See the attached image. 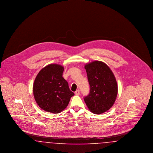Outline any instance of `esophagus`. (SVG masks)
<instances>
[{"mask_svg": "<svg viewBox=\"0 0 153 153\" xmlns=\"http://www.w3.org/2000/svg\"><path fill=\"white\" fill-rule=\"evenodd\" d=\"M75 94H76V95H80V90H79V89L77 90V91L75 92Z\"/></svg>", "mask_w": 153, "mask_h": 153, "instance_id": "34e87169", "label": "esophagus"}]
</instances>
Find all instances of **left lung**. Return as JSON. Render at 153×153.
Here are the masks:
<instances>
[{
  "label": "left lung",
  "mask_w": 153,
  "mask_h": 153,
  "mask_svg": "<svg viewBox=\"0 0 153 153\" xmlns=\"http://www.w3.org/2000/svg\"><path fill=\"white\" fill-rule=\"evenodd\" d=\"M85 69L90 92L84 98V101L92 113L102 114L109 110L116 100L117 85L115 77L109 66L102 61L88 63Z\"/></svg>",
  "instance_id": "obj_1"
}]
</instances>
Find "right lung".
Returning <instances> with one entry per match:
<instances>
[{
    "label": "right lung",
    "instance_id": "add662e5",
    "mask_svg": "<svg viewBox=\"0 0 153 153\" xmlns=\"http://www.w3.org/2000/svg\"><path fill=\"white\" fill-rule=\"evenodd\" d=\"M64 68L51 64L38 73L33 84V94L41 109L51 113H59L66 108L74 95L62 77Z\"/></svg>",
    "mask_w": 153,
    "mask_h": 153
}]
</instances>
